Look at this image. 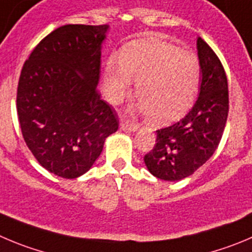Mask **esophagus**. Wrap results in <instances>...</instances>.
<instances>
[{
    "label": "esophagus",
    "instance_id": "obj_1",
    "mask_svg": "<svg viewBox=\"0 0 252 252\" xmlns=\"http://www.w3.org/2000/svg\"><path fill=\"white\" fill-rule=\"evenodd\" d=\"M138 126H139L135 123H130V122L128 121H121V129H123V130L134 131V130H137Z\"/></svg>",
    "mask_w": 252,
    "mask_h": 252
}]
</instances>
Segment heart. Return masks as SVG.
Wrapping results in <instances>:
<instances>
[{
	"label": "heart",
	"mask_w": 252,
	"mask_h": 252,
	"mask_svg": "<svg viewBox=\"0 0 252 252\" xmlns=\"http://www.w3.org/2000/svg\"><path fill=\"white\" fill-rule=\"evenodd\" d=\"M201 78V64L192 52L150 37L126 43L121 56L105 63L103 89L108 99L121 102L135 79L138 109L152 124L179 119L191 107Z\"/></svg>",
	"instance_id": "heart-1"
}]
</instances>
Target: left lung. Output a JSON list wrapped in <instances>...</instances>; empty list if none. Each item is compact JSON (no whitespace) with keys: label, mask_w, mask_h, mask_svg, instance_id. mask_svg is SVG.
I'll use <instances>...</instances> for the list:
<instances>
[{"label":"left lung","mask_w":252,"mask_h":252,"mask_svg":"<svg viewBox=\"0 0 252 252\" xmlns=\"http://www.w3.org/2000/svg\"><path fill=\"white\" fill-rule=\"evenodd\" d=\"M201 84L194 107L179 122L157 130L154 148L144 157L158 179L175 182L191 175L211 158L221 140L229 113L224 67L203 38H197Z\"/></svg>","instance_id":"left-lung-1"}]
</instances>
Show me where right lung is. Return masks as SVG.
<instances>
[{
	"mask_svg": "<svg viewBox=\"0 0 252 252\" xmlns=\"http://www.w3.org/2000/svg\"><path fill=\"white\" fill-rule=\"evenodd\" d=\"M107 25H65L44 37L21 70L17 114L23 139L49 173L74 179L92 168L118 130L100 99V48Z\"/></svg>",
	"mask_w": 252,
	"mask_h": 252,
	"instance_id": "add662e5",
	"label": "right lung"
}]
</instances>
